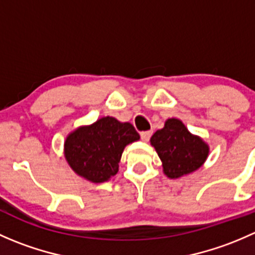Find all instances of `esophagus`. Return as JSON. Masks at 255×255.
I'll return each mask as SVG.
<instances>
[{"instance_id": "esophagus-1", "label": "esophagus", "mask_w": 255, "mask_h": 255, "mask_svg": "<svg viewBox=\"0 0 255 255\" xmlns=\"http://www.w3.org/2000/svg\"><path fill=\"white\" fill-rule=\"evenodd\" d=\"M151 135V132L150 130H145V132H142L140 133V137H142V140L143 142H148L149 138H150Z\"/></svg>"}]
</instances>
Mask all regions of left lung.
<instances>
[{
  "label": "left lung",
  "instance_id": "obj_1",
  "mask_svg": "<svg viewBox=\"0 0 255 255\" xmlns=\"http://www.w3.org/2000/svg\"><path fill=\"white\" fill-rule=\"evenodd\" d=\"M150 144L169 179H179L199 170L210 154L208 144L192 134L177 118H168L164 127L151 135Z\"/></svg>",
  "mask_w": 255,
  "mask_h": 255
}]
</instances>
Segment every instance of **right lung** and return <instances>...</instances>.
I'll return each instance as SVG.
<instances>
[{
	"instance_id": "obj_1",
	"label": "right lung",
	"mask_w": 255,
	"mask_h": 255,
	"mask_svg": "<svg viewBox=\"0 0 255 255\" xmlns=\"http://www.w3.org/2000/svg\"><path fill=\"white\" fill-rule=\"evenodd\" d=\"M139 138L130 123L107 116L69 133L64 142V156L74 173L101 184L117 174L125 148Z\"/></svg>"
}]
</instances>
